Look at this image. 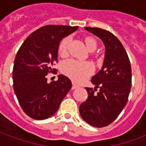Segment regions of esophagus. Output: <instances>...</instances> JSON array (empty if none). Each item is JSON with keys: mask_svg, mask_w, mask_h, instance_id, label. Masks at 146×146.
Returning a JSON list of instances; mask_svg holds the SVG:
<instances>
[{"mask_svg": "<svg viewBox=\"0 0 146 146\" xmlns=\"http://www.w3.org/2000/svg\"><path fill=\"white\" fill-rule=\"evenodd\" d=\"M78 87H79V86H77V85L75 84L74 82H72V90H74V89L77 88H78Z\"/></svg>", "mask_w": 146, "mask_h": 146, "instance_id": "esophagus-1", "label": "esophagus"}]
</instances>
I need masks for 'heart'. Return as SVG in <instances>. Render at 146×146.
<instances>
[{
	"instance_id": "1",
	"label": "heart",
	"mask_w": 146,
	"mask_h": 146,
	"mask_svg": "<svg viewBox=\"0 0 146 146\" xmlns=\"http://www.w3.org/2000/svg\"><path fill=\"white\" fill-rule=\"evenodd\" d=\"M71 36H66L62 39L58 47L59 55L65 57L69 53ZM86 47L89 51H94L97 47V42L92 36H86L84 38ZM94 66L90 62H83L69 59L64 61L61 65V72L75 82H80L87 79L94 72Z\"/></svg>"
}]
</instances>
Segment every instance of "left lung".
Here are the masks:
<instances>
[{
    "label": "left lung",
    "mask_w": 146,
    "mask_h": 146,
    "mask_svg": "<svg viewBox=\"0 0 146 146\" xmlns=\"http://www.w3.org/2000/svg\"><path fill=\"white\" fill-rule=\"evenodd\" d=\"M85 29L101 38L105 56L102 68L91 80L96 88H86L88 96L80 104V113L88 124L101 128L113 123L128 102L131 86V64L123 44L115 35L99 28Z\"/></svg>",
    "instance_id": "1"
}]
</instances>
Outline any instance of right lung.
<instances>
[{"label":"right lung","instance_id":"obj_1","mask_svg":"<svg viewBox=\"0 0 146 146\" xmlns=\"http://www.w3.org/2000/svg\"><path fill=\"white\" fill-rule=\"evenodd\" d=\"M78 26L48 25L33 31L18 50L13 67V88L24 113L35 120L47 119L55 114L72 88L67 77L47 82L49 73L58 63V50L61 39Z\"/></svg>","mask_w":146,"mask_h":146}]
</instances>
